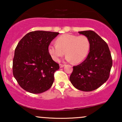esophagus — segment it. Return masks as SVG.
<instances>
[{
    "mask_svg": "<svg viewBox=\"0 0 122 122\" xmlns=\"http://www.w3.org/2000/svg\"><path fill=\"white\" fill-rule=\"evenodd\" d=\"M64 64H60V68H63L64 66Z\"/></svg>",
    "mask_w": 122,
    "mask_h": 122,
    "instance_id": "obj_1",
    "label": "esophagus"
}]
</instances>
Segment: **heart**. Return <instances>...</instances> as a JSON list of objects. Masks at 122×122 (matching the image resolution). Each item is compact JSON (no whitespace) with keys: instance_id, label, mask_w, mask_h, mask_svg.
Masks as SVG:
<instances>
[{"instance_id":"obj_1","label":"heart","mask_w":122,"mask_h":122,"mask_svg":"<svg viewBox=\"0 0 122 122\" xmlns=\"http://www.w3.org/2000/svg\"><path fill=\"white\" fill-rule=\"evenodd\" d=\"M56 43L48 46V52L55 61H59L65 52L66 61L78 64L85 59L90 48L89 41L85 36L64 34L57 38Z\"/></svg>"}]
</instances>
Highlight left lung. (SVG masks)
Returning <instances> with one entry per match:
<instances>
[{"instance_id": "1", "label": "left lung", "mask_w": 122, "mask_h": 122, "mask_svg": "<svg viewBox=\"0 0 122 122\" xmlns=\"http://www.w3.org/2000/svg\"><path fill=\"white\" fill-rule=\"evenodd\" d=\"M88 38L90 48L83 62L73 66L70 81L76 88L82 91H92L108 79L112 60L107 43L92 30L79 31Z\"/></svg>"}]
</instances>
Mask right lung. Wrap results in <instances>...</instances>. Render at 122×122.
Returning a JSON list of instances; mask_svg holds the SVG:
<instances>
[{
	"label": "right lung",
	"mask_w": 122,
	"mask_h": 122,
	"mask_svg": "<svg viewBox=\"0 0 122 122\" xmlns=\"http://www.w3.org/2000/svg\"><path fill=\"white\" fill-rule=\"evenodd\" d=\"M59 33L34 31L21 39L15 50L12 72L19 85L26 91L41 93L54 82V72L59 69L48 52V46Z\"/></svg>",
	"instance_id": "1"
}]
</instances>
